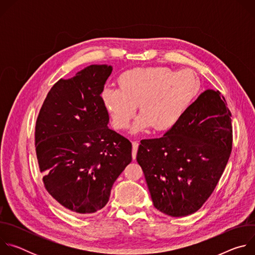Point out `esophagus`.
<instances>
[{
    "label": "esophagus",
    "mask_w": 255,
    "mask_h": 255,
    "mask_svg": "<svg viewBox=\"0 0 255 255\" xmlns=\"http://www.w3.org/2000/svg\"><path fill=\"white\" fill-rule=\"evenodd\" d=\"M138 146H139V143H138V141H133V142H132V157H133V159H135V158H136V154H137Z\"/></svg>",
    "instance_id": "obj_1"
}]
</instances>
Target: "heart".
Instances as JSON below:
<instances>
[{
	"instance_id": "obj_1",
	"label": "heart",
	"mask_w": 255,
	"mask_h": 255,
	"mask_svg": "<svg viewBox=\"0 0 255 255\" xmlns=\"http://www.w3.org/2000/svg\"><path fill=\"white\" fill-rule=\"evenodd\" d=\"M119 89L105 88L101 100L112 125L126 129L138 107L139 117L133 131L152 128L155 132L170 130L184 116L198 96L201 81L195 71H175L166 66L135 67L121 74Z\"/></svg>"
}]
</instances>
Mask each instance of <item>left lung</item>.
<instances>
[{
  "mask_svg": "<svg viewBox=\"0 0 255 255\" xmlns=\"http://www.w3.org/2000/svg\"><path fill=\"white\" fill-rule=\"evenodd\" d=\"M231 112L207 90L162 137L140 141L141 166L154 207L171 217L197 212L219 181L232 150Z\"/></svg>",
  "mask_w": 255,
  "mask_h": 255,
  "instance_id": "left-lung-1",
  "label": "left lung"
}]
</instances>
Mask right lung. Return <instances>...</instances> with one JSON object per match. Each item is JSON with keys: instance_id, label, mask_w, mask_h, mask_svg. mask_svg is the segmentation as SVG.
I'll use <instances>...</instances> for the list:
<instances>
[{"instance_id": "right-lung-1", "label": "right lung", "mask_w": 255, "mask_h": 255, "mask_svg": "<svg viewBox=\"0 0 255 255\" xmlns=\"http://www.w3.org/2000/svg\"><path fill=\"white\" fill-rule=\"evenodd\" d=\"M113 67L92 64L53 85L35 126V147L44 188L68 211L103 209L117 177L132 160L131 142L109 129L101 100Z\"/></svg>"}]
</instances>
